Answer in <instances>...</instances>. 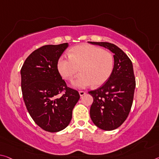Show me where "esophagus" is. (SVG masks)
Listing matches in <instances>:
<instances>
[{
    "label": "esophagus",
    "instance_id": "esophagus-1",
    "mask_svg": "<svg viewBox=\"0 0 159 159\" xmlns=\"http://www.w3.org/2000/svg\"><path fill=\"white\" fill-rule=\"evenodd\" d=\"M85 94V91H79V95L80 97L84 96V95Z\"/></svg>",
    "mask_w": 159,
    "mask_h": 159
}]
</instances>
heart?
Wrapping results in <instances>:
<instances>
[{
	"mask_svg": "<svg viewBox=\"0 0 159 159\" xmlns=\"http://www.w3.org/2000/svg\"><path fill=\"white\" fill-rule=\"evenodd\" d=\"M69 57H60L57 69L63 79L71 80L79 69L80 74L72 84L77 89H85L93 84L102 85L110 79L114 69V58L111 53L89 44L71 48Z\"/></svg>",
	"mask_w": 159,
	"mask_h": 159,
	"instance_id": "b5f03b06",
	"label": "heart"
}]
</instances>
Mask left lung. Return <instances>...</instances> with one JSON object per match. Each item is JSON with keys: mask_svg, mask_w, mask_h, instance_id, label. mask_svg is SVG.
I'll return each mask as SVG.
<instances>
[{"mask_svg": "<svg viewBox=\"0 0 159 159\" xmlns=\"http://www.w3.org/2000/svg\"><path fill=\"white\" fill-rule=\"evenodd\" d=\"M106 48L114 54V69L101 87L89 93L93 98L90 116L100 129L111 131L122 125L132 107L135 78L132 63L127 55L114 44L89 42Z\"/></svg>", "mask_w": 159, "mask_h": 159, "instance_id": "1", "label": "left lung"}]
</instances>
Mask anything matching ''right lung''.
I'll use <instances>...</instances> for the list:
<instances>
[{
	"label": "right lung",
	"instance_id": "right-lung-1",
	"mask_svg": "<svg viewBox=\"0 0 159 159\" xmlns=\"http://www.w3.org/2000/svg\"><path fill=\"white\" fill-rule=\"evenodd\" d=\"M69 44L45 45L34 50L22 66L21 89L29 114L47 132L65 129L79 101L77 90L69 89L57 69V62ZM63 89L61 97L59 94Z\"/></svg>",
	"mask_w": 159,
	"mask_h": 159
}]
</instances>
